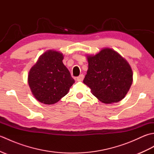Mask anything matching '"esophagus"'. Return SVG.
Masks as SVG:
<instances>
[{
	"mask_svg": "<svg viewBox=\"0 0 154 154\" xmlns=\"http://www.w3.org/2000/svg\"><path fill=\"white\" fill-rule=\"evenodd\" d=\"M83 79H84V75L83 74H81V75H79V77L77 78V81H82L83 80Z\"/></svg>",
	"mask_w": 154,
	"mask_h": 154,
	"instance_id": "34e87169",
	"label": "esophagus"
}]
</instances>
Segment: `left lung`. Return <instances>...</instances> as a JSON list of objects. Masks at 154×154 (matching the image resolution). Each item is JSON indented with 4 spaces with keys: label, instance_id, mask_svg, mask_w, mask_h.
I'll return each mask as SVG.
<instances>
[{
    "label": "left lung",
    "instance_id": "8db88e82",
    "mask_svg": "<svg viewBox=\"0 0 154 154\" xmlns=\"http://www.w3.org/2000/svg\"><path fill=\"white\" fill-rule=\"evenodd\" d=\"M89 67L83 83L101 102L118 103L128 92L133 81L132 68L116 51L104 48L94 55H87Z\"/></svg>",
    "mask_w": 154,
    "mask_h": 154
}]
</instances>
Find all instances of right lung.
I'll list each match as a JSON object with an SVG mask.
<instances>
[{
	"label": "right lung",
	"instance_id": "right-lung-1",
	"mask_svg": "<svg viewBox=\"0 0 154 154\" xmlns=\"http://www.w3.org/2000/svg\"><path fill=\"white\" fill-rule=\"evenodd\" d=\"M63 60V55L60 52L48 50L40 55L30 69L28 85L39 102L45 104L57 103L75 83Z\"/></svg>",
	"mask_w": 154,
	"mask_h": 154
}]
</instances>
